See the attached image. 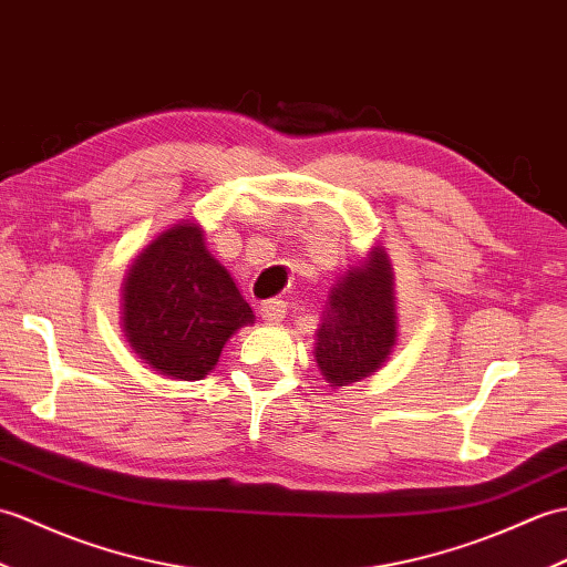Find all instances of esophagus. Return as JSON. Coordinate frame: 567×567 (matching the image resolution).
<instances>
[{
    "label": "esophagus",
    "mask_w": 567,
    "mask_h": 567,
    "mask_svg": "<svg viewBox=\"0 0 567 567\" xmlns=\"http://www.w3.org/2000/svg\"><path fill=\"white\" fill-rule=\"evenodd\" d=\"M260 316L266 323H280L287 316V305L280 299H268L260 305Z\"/></svg>",
    "instance_id": "esophagus-1"
}]
</instances>
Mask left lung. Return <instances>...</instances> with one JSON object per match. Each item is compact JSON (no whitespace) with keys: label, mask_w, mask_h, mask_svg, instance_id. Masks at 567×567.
Wrapping results in <instances>:
<instances>
[{"label":"left lung","mask_w":567,"mask_h":567,"mask_svg":"<svg viewBox=\"0 0 567 567\" xmlns=\"http://www.w3.org/2000/svg\"><path fill=\"white\" fill-rule=\"evenodd\" d=\"M396 346V305L386 254L374 248L362 268L340 278L316 331V362L331 386L370 377Z\"/></svg>","instance_id":"obj_1"}]
</instances>
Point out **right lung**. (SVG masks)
Segmentation results:
<instances>
[{
    "label": "right lung",
    "mask_w": 567,
    "mask_h": 567,
    "mask_svg": "<svg viewBox=\"0 0 567 567\" xmlns=\"http://www.w3.org/2000/svg\"><path fill=\"white\" fill-rule=\"evenodd\" d=\"M123 299L130 346L152 370L181 381L203 379L236 328L254 323L251 307L190 221L144 248Z\"/></svg>",
    "instance_id": "right-lung-1"
}]
</instances>
